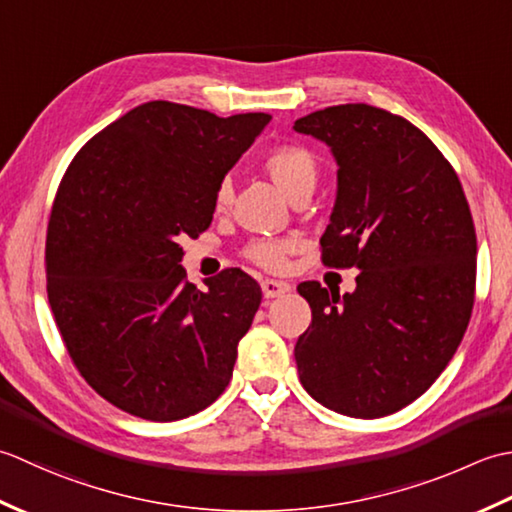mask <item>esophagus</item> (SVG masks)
<instances>
[{"instance_id":"esophagus-1","label":"esophagus","mask_w":512,"mask_h":512,"mask_svg":"<svg viewBox=\"0 0 512 512\" xmlns=\"http://www.w3.org/2000/svg\"><path fill=\"white\" fill-rule=\"evenodd\" d=\"M260 287H263L265 298H278L291 289L287 283H283V280H263V285Z\"/></svg>"}]
</instances>
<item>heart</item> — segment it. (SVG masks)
<instances>
[{
  "label": "heart",
  "mask_w": 512,
  "mask_h": 512,
  "mask_svg": "<svg viewBox=\"0 0 512 512\" xmlns=\"http://www.w3.org/2000/svg\"><path fill=\"white\" fill-rule=\"evenodd\" d=\"M263 168L271 176V181L289 198H296L307 190L314 192L318 181L316 156L307 148H300V145H278V148L269 150L263 159ZM229 203H232V185H229V181H223L214 196L216 212H225ZM289 249L291 243L287 241H267V238H263V241H254L247 247V258L265 269H283Z\"/></svg>",
  "instance_id": "1"
}]
</instances>
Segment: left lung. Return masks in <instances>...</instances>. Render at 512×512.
<instances>
[{
	"mask_svg": "<svg viewBox=\"0 0 512 512\" xmlns=\"http://www.w3.org/2000/svg\"><path fill=\"white\" fill-rule=\"evenodd\" d=\"M294 130L338 165L322 260L360 269L351 294L298 285L311 307L300 382L336 413L391 415L440 378L471 320L477 238L462 183L422 130L367 103L311 112Z\"/></svg>",
	"mask_w": 512,
	"mask_h": 512,
	"instance_id": "1",
	"label": "left lung"
}]
</instances>
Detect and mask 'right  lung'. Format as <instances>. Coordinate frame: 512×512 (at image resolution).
Segmentation results:
<instances>
[{
	"mask_svg": "<svg viewBox=\"0 0 512 512\" xmlns=\"http://www.w3.org/2000/svg\"><path fill=\"white\" fill-rule=\"evenodd\" d=\"M269 121L148 101L83 145L61 179L48 302L75 367L117 409L183 420L232 380L263 291L241 269L196 289L179 241L210 227L218 185Z\"/></svg>",
	"mask_w": 512,
	"mask_h": 512,
	"instance_id": "1",
	"label": "right lung"
}]
</instances>
